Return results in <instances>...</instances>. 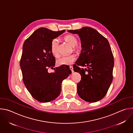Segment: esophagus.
<instances>
[{"mask_svg": "<svg viewBox=\"0 0 133 133\" xmlns=\"http://www.w3.org/2000/svg\"><path fill=\"white\" fill-rule=\"evenodd\" d=\"M69 68H70V69L71 70V72H74V70H73V67H72V66H70L69 67Z\"/></svg>", "mask_w": 133, "mask_h": 133, "instance_id": "34e87169", "label": "esophagus"}]
</instances>
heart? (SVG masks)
<instances>
[{"label": "heart", "instance_id": "1", "mask_svg": "<svg viewBox=\"0 0 133 133\" xmlns=\"http://www.w3.org/2000/svg\"><path fill=\"white\" fill-rule=\"evenodd\" d=\"M64 39L71 46L74 47L77 44L78 41L77 38L72 35H67L64 37ZM58 39L55 38L52 40L50 45V49L52 54L54 56L58 55ZM76 59V56L74 55L62 56L57 59V64L58 66H68L74 63Z\"/></svg>", "mask_w": 133, "mask_h": 133}]
</instances>
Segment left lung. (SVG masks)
I'll use <instances>...</instances> for the list:
<instances>
[{
	"label": "left lung",
	"instance_id": "8db88e82",
	"mask_svg": "<svg viewBox=\"0 0 133 133\" xmlns=\"http://www.w3.org/2000/svg\"><path fill=\"white\" fill-rule=\"evenodd\" d=\"M68 32L79 36L82 49L74 70L81 75L77 92L83 100L94 103L104 97L112 81L114 56L107 39L89 27ZM87 66L81 69L78 66Z\"/></svg>",
	"mask_w": 133,
	"mask_h": 133
}]
</instances>
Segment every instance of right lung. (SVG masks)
<instances>
[{
    "label": "right lung",
    "instance_id": "right-lung-1",
    "mask_svg": "<svg viewBox=\"0 0 133 133\" xmlns=\"http://www.w3.org/2000/svg\"><path fill=\"white\" fill-rule=\"evenodd\" d=\"M65 31H53L39 28L24 43L20 61L23 82L32 97L39 102H49L57 97L63 81L71 73L67 66L54 68L55 72H48V68H53L55 65L51 42Z\"/></svg>",
    "mask_w": 133,
    "mask_h": 133
}]
</instances>
